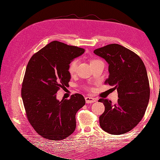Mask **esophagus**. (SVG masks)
I'll use <instances>...</instances> for the list:
<instances>
[{"instance_id": "esophagus-1", "label": "esophagus", "mask_w": 160, "mask_h": 160, "mask_svg": "<svg viewBox=\"0 0 160 160\" xmlns=\"http://www.w3.org/2000/svg\"><path fill=\"white\" fill-rule=\"evenodd\" d=\"M85 99V101L87 103H91L95 102V101H97V99L95 98H91V97H86Z\"/></svg>"}]
</instances>
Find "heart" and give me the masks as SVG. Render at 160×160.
<instances>
[{
	"instance_id": "heart-1",
	"label": "heart",
	"mask_w": 160,
	"mask_h": 160,
	"mask_svg": "<svg viewBox=\"0 0 160 160\" xmlns=\"http://www.w3.org/2000/svg\"><path fill=\"white\" fill-rule=\"evenodd\" d=\"M98 61L99 60H97V59H92L90 61V63H91V65H92ZM77 65H78V61H77V60H72L71 62H70V63L69 64V67H68V71L71 75H73L76 72Z\"/></svg>"
}]
</instances>
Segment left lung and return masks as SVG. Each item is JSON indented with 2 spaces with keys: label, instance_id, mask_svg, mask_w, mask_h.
<instances>
[{
  "label": "left lung",
  "instance_id": "8db88e82",
  "mask_svg": "<svg viewBox=\"0 0 160 160\" xmlns=\"http://www.w3.org/2000/svg\"><path fill=\"white\" fill-rule=\"evenodd\" d=\"M93 52L108 62L109 75L105 83L113 86L119 98L115 103L107 99H99L105 105L99 117L100 126L112 135L127 133L142 119L149 103L146 67L137 54L118 44L108 45Z\"/></svg>",
  "mask_w": 160,
  "mask_h": 160
}]
</instances>
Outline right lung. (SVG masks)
<instances>
[{"label":"right lung","mask_w":160,"mask_h":160,"mask_svg":"<svg viewBox=\"0 0 160 160\" xmlns=\"http://www.w3.org/2000/svg\"><path fill=\"white\" fill-rule=\"evenodd\" d=\"M84 52L82 48L55 41L28 62L21 89L24 107L32 127L47 139L62 140L75 129V115L85 104L83 96L75 93L60 101L56 93L69 85V64Z\"/></svg>","instance_id":"obj_1"}]
</instances>
